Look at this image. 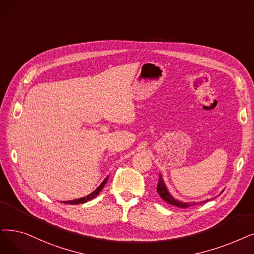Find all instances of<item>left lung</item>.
Instances as JSON below:
<instances>
[{"mask_svg":"<svg viewBox=\"0 0 254 254\" xmlns=\"http://www.w3.org/2000/svg\"><path fill=\"white\" fill-rule=\"evenodd\" d=\"M157 192L159 193V195L161 196V198H162L163 200L168 202L169 204H172L174 206H178V207H181V208H187V207H190V206L198 204L196 202L187 203V202H182V201H179V200H175L174 198L171 196V194L168 192L166 186H165V184H164V182L162 180L161 174H160V179H159V183H158V187H157ZM203 202H205V201H203ZM203 202H200L199 204H201Z\"/></svg>","mask_w":254,"mask_h":254,"instance_id":"left-lung-1","label":"left lung"}]
</instances>
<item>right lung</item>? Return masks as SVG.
<instances>
[{"label": "right lung", "instance_id": "obj_1", "mask_svg": "<svg viewBox=\"0 0 254 254\" xmlns=\"http://www.w3.org/2000/svg\"><path fill=\"white\" fill-rule=\"evenodd\" d=\"M107 181H108V178L104 180V182L100 185V187H98V188H97L95 191H93L91 194H89L88 196L83 197V198H79V199L70 200V201H63V203H66V204H68V203H69V204H80V203H85V202H87V201H89V200L93 199V198H95L98 194H100V192L102 191V189L105 187Z\"/></svg>", "mask_w": 254, "mask_h": 254}]
</instances>
